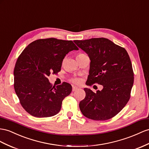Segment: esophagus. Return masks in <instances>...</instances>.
Masks as SVG:
<instances>
[{
  "mask_svg": "<svg viewBox=\"0 0 149 149\" xmlns=\"http://www.w3.org/2000/svg\"><path fill=\"white\" fill-rule=\"evenodd\" d=\"M77 89H78V87L76 86H72V91H75Z\"/></svg>",
  "mask_w": 149,
  "mask_h": 149,
  "instance_id": "obj_1",
  "label": "esophagus"
}]
</instances>
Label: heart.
Returning <instances> with one entry per match:
<instances>
[{
    "instance_id": "obj_1",
    "label": "heart",
    "mask_w": 149,
    "mask_h": 149,
    "mask_svg": "<svg viewBox=\"0 0 149 149\" xmlns=\"http://www.w3.org/2000/svg\"><path fill=\"white\" fill-rule=\"evenodd\" d=\"M80 55V54H79ZM72 82L75 83V84H79L80 82V79H77V78H75V79H72Z\"/></svg>"
}]
</instances>
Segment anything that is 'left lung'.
<instances>
[{
  "label": "left lung",
  "instance_id": "obj_1",
  "mask_svg": "<svg viewBox=\"0 0 149 149\" xmlns=\"http://www.w3.org/2000/svg\"><path fill=\"white\" fill-rule=\"evenodd\" d=\"M91 60L87 85L103 87L94 93L84 88L86 97L79 103L83 115L94 120H107L121 111L130 97L133 72L130 58L123 48L107 38L75 40Z\"/></svg>",
  "mask_w": 149,
  "mask_h": 149
}]
</instances>
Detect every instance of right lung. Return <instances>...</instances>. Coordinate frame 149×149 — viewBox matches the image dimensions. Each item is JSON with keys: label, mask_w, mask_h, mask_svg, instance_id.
<instances>
[{"label": "right lung", "mask_w": 149, "mask_h": 149, "mask_svg": "<svg viewBox=\"0 0 149 149\" xmlns=\"http://www.w3.org/2000/svg\"><path fill=\"white\" fill-rule=\"evenodd\" d=\"M78 49L72 41L52 38L33 41L22 51L14 67V89L29 114L46 118L60 111L62 101L72 87L67 82L52 87L48 77L60 71L68 52Z\"/></svg>", "instance_id": "obj_1"}]
</instances>
